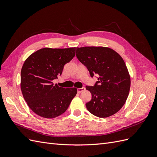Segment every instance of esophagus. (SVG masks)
<instances>
[{
    "label": "esophagus",
    "instance_id": "obj_1",
    "mask_svg": "<svg viewBox=\"0 0 157 157\" xmlns=\"http://www.w3.org/2000/svg\"><path fill=\"white\" fill-rule=\"evenodd\" d=\"M84 90H85V88H84V87L80 88H77V92H78V93H81L82 92L84 91Z\"/></svg>",
    "mask_w": 157,
    "mask_h": 157
}]
</instances>
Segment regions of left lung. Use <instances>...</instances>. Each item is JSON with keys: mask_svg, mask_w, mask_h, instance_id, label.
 <instances>
[{"mask_svg": "<svg viewBox=\"0 0 157 157\" xmlns=\"http://www.w3.org/2000/svg\"><path fill=\"white\" fill-rule=\"evenodd\" d=\"M76 56L91 77H98L94 86H86L92 94V99L86 103L88 111L100 118L117 113L124 105L130 88V77L122 57L103 46L77 48Z\"/></svg>", "mask_w": 157, "mask_h": 157, "instance_id": "left-lung-1", "label": "left lung"}]
</instances>
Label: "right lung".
Returning a JSON list of instances; mask_svg holds the SVG:
<instances>
[{
    "mask_svg": "<svg viewBox=\"0 0 157 157\" xmlns=\"http://www.w3.org/2000/svg\"><path fill=\"white\" fill-rule=\"evenodd\" d=\"M75 48H44L25 61L21 71V90L28 106L36 115L53 118L62 115L77 93L76 88H65L52 80L62 73L65 64L75 56Z\"/></svg>",
    "mask_w": 157,
    "mask_h": 157,
    "instance_id": "right-lung-1",
    "label": "right lung"
}]
</instances>
